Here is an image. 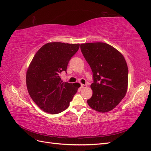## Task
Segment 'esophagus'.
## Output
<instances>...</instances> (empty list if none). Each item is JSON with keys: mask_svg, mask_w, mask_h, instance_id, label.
<instances>
[{"mask_svg": "<svg viewBox=\"0 0 151 151\" xmlns=\"http://www.w3.org/2000/svg\"><path fill=\"white\" fill-rule=\"evenodd\" d=\"M87 85H86V84H81V87L82 88H87Z\"/></svg>", "mask_w": 151, "mask_h": 151, "instance_id": "34e87169", "label": "esophagus"}]
</instances>
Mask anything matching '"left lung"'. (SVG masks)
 I'll list each match as a JSON object with an SVG mask.
<instances>
[{
	"mask_svg": "<svg viewBox=\"0 0 151 151\" xmlns=\"http://www.w3.org/2000/svg\"><path fill=\"white\" fill-rule=\"evenodd\" d=\"M81 51L93 73L92 97L88 106L106 113L118 106L125 96L128 79V66L123 55L103 42L80 45Z\"/></svg>",
	"mask_w": 151,
	"mask_h": 151,
	"instance_id": "obj_1",
	"label": "left lung"
}]
</instances>
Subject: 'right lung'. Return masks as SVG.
I'll list each match as a JSON object with an SVG mask.
<instances>
[{
	"mask_svg": "<svg viewBox=\"0 0 151 151\" xmlns=\"http://www.w3.org/2000/svg\"><path fill=\"white\" fill-rule=\"evenodd\" d=\"M79 47V44L50 42L34 55L27 72V87L32 100L46 113L58 114L66 109L77 92L79 83L63 82L59 75L66 73Z\"/></svg>",
	"mask_w": 151,
	"mask_h": 151,
	"instance_id": "add662e5",
	"label": "right lung"
}]
</instances>
